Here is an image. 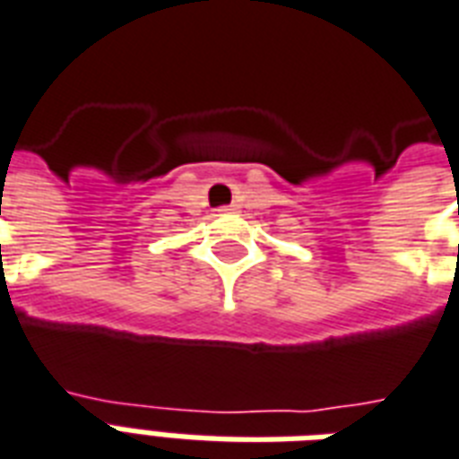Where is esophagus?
Segmentation results:
<instances>
[{
    "label": "esophagus",
    "instance_id": "1",
    "mask_svg": "<svg viewBox=\"0 0 459 459\" xmlns=\"http://www.w3.org/2000/svg\"><path fill=\"white\" fill-rule=\"evenodd\" d=\"M234 210H237V205H225V208H220L217 212H222V215H225V212H234Z\"/></svg>",
    "mask_w": 459,
    "mask_h": 459
}]
</instances>
